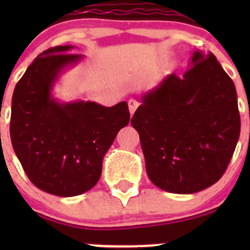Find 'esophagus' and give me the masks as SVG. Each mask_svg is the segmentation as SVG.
<instances>
[{"instance_id":"34e87169","label":"esophagus","mask_w":250,"mask_h":250,"mask_svg":"<svg viewBox=\"0 0 250 250\" xmlns=\"http://www.w3.org/2000/svg\"><path fill=\"white\" fill-rule=\"evenodd\" d=\"M127 105H129V110H130V114H134L135 112V110L138 109L139 106V103L136 100H134V99H130L129 101H127Z\"/></svg>"}]
</instances>
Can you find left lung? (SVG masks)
<instances>
[{
    "mask_svg": "<svg viewBox=\"0 0 250 250\" xmlns=\"http://www.w3.org/2000/svg\"><path fill=\"white\" fill-rule=\"evenodd\" d=\"M191 67L167 75L141 98L131 118L151 183L193 194L225 173L240 134L235 86L211 52L195 51Z\"/></svg>",
    "mask_w": 250,
    "mask_h": 250,
    "instance_id": "left-lung-1",
    "label": "left lung"
}]
</instances>
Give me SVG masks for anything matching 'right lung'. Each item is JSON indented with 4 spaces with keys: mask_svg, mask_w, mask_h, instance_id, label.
<instances>
[{
    "mask_svg": "<svg viewBox=\"0 0 250 250\" xmlns=\"http://www.w3.org/2000/svg\"><path fill=\"white\" fill-rule=\"evenodd\" d=\"M72 46L43 51L27 67L12 96L11 141L32 184L57 196L90 190L101 176L103 159L130 112L125 101L106 107L91 101L59 103L51 90L59 75L83 55Z\"/></svg>",
    "mask_w": 250,
    "mask_h": 250,
    "instance_id": "1",
    "label": "right lung"
}]
</instances>
